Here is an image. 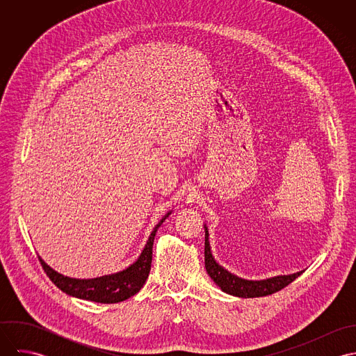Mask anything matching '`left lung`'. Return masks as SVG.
I'll return each mask as SVG.
<instances>
[{
  "label": "left lung",
  "mask_w": 356,
  "mask_h": 356,
  "mask_svg": "<svg viewBox=\"0 0 356 356\" xmlns=\"http://www.w3.org/2000/svg\"><path fill=\"white\" fill-rule=\"evenodd\" d=\"M205 229V244H204V260H205V270L211 280L225 292L232 296L237 298H261L267 295H273L282 288L288 286L291 282H293L299 275L305 273L298 271L295 274L289 275H277L271 277L267 280H260V281H252V280H244L240 278L222 266L216 263L213 256L211 254V247H209V238H208V229L204 225Z\"/></svg>",
  "instance_id": "left-lung-1"
}]
</instances>
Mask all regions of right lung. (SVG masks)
<instances>
[{
	"mask_svg": "<svg viewBox=\"0 0 356 356\" xmlns=\"http://www.w3.org/2000/svg\"><path fill=\"white\" fill-rule=\"evenodd\" d=\"M171 213L167 212L160 222L154 226L144 250L138 259L130 264L127 268L109 274V275H102L97 278H89V280H79V278H71L65 277L57 271H54L51 267H49L41 256H38L47 275L51 278V282L61 289L64 293L83 299V300H90L95 303H104V305H112V303H119L123 300H127L129 298L134 296L136 293L140 292V289L144 286L147 282V278L151 271V264H152V248L154 236L160 225L168 218Z\"/></svg>",
	"mask_w": 356,
	"mask_h": 356,
	"instance_id": "1",
	"label": "right lung"
}]
</instances>
